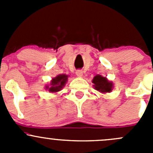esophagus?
Masks as SVG:
<instances>
[{"label": "esophagus", "instance_id": "obj_1", "mask_svg": "<svg viewBox=\"0 0 153 153\" xmlns=\"http://www.w3.org/2000/svg\"><path fill=\"white\" fill-rule=\"evenodd\" d=\"M76 75L78 77H81L83 75V72L81 69H78V70L76 71Z\"/></svg>", "mask_w": 153, "mask_h": 153}]
</instances>
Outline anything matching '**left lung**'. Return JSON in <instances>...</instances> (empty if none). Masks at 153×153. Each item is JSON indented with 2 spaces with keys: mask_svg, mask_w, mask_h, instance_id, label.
Instances as JSON below:
<instances>
[{
  "mask_svg": "<svg viewBox=\"0 0 153 153\" xmlns=\"http://www.w3.org/2000/svg\"><path fill=\"white\" fill-rule=\"evenodd\" d=\"M92 83L94 84V88L101 93L110 92L113 87L112 82L108 81L106 77H103L100 75H97L94 77Z\"/></svg>",
  "mask_w": 153,
  "mask_h": 153,
  "instance_id": "8db88e82",
  "label": "left lung"
}]
</instances>
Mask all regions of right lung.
Wrapping results in <instances>:
<instances>
[{
  "mask_svg": "<svg viewBox=\"0 0 153 153\" xmlns=\"http://www.w3.org/2000/svg\"><path fill=\"white\" fill-rule=\"evenodd\" d=\"M68 79V75L61 74L55 78H52L49 86H46V89H48L49 92H58L61 91L65 86Z\"/></svg>",
  "mask_w": 153,
  "mask_h": 153,
  "instance_id": "1",
  "label": "right lung"
}]
</instances>
